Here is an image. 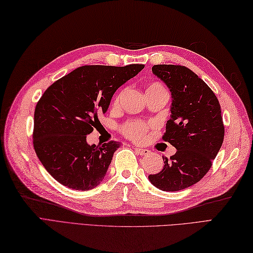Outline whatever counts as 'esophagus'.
<instances>
[{
  "label": "esophagus",
  "mask_w": 253,
  "mask_h": 253,
  "mask_svg": "<svg viewBox=\"0 0 253 253\" xmlns=\"http://www.w3.org/2000/svg\"><path fill=\"white\" fill-rule=\"evenodd\" d=\"M134 150L139 155H141V156H145V155L150 154V151L146 150V148H139V147H137V148H134Z\"/></svg>",
  "instance_id": "1"
}]
</instances>
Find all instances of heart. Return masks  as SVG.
<instances>
[{
    "label": "heart",
    "instance_id": "b5f03b06",
    "mask_svg": "<svg viewBox=\"0 0 253 253\" xmlns=\"http://www.w3.org/2000/svg\"><path fill=\"white\" fill-rule=\"evenodd\" d=\"M160 92H166L165 87L161 85L160 83L153 82L146 88V94H154V93H160ZM120 101V97L115 99L114 103L118 105ZM150 124L147 123H143L140 121H131L128 122L126 124L122 127V132L124 133L127 138L131 139L133 141H139L144 137V134L150 128Z\"/></svg>",
    "mask_w": 253,
    "mask_h": 253
}]
</instances>
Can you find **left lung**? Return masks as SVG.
Here are the masks:
<instances>
[{
  "instance_id": "1",
  "label": "left lung",
  "mask_w": 253,
  "mask_h": 253,
  "mask_svg": "<svg viewBox=\"0 0 253 253\" xmlns=\"http://www.w3.org/2000/svg\"><path fill=\"white\" fill-rule=\"evenodd\" d=\"M152 71L171 92V115L163 139L176 148L150 182L163 191L188 188L203 178L222 145L221 108L209 85L189 68L154 65Z\"/></svg>"
}]
</instances>
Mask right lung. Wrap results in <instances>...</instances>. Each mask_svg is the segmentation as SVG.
<instances>
[{
  "label": "right lung",
  "mask_w": 253,
  "mask_h": 253,
  "mask_svg": "<svg viewBox=\"0 0 253 253\" xmlns=\"http://www.w3.org/2000/svg\"><path fill=\"white\" fill-rule=\"evenodd\" d=\"M143 68L142 64L82 66L55 81L41 97L34 113V150L60 184L86 191L102 182L121 144L89 145L86 135L99 124L98 115L108 111L116 89Z\"/></svg>",
  "instance_id": "1"
}]
</instances>
